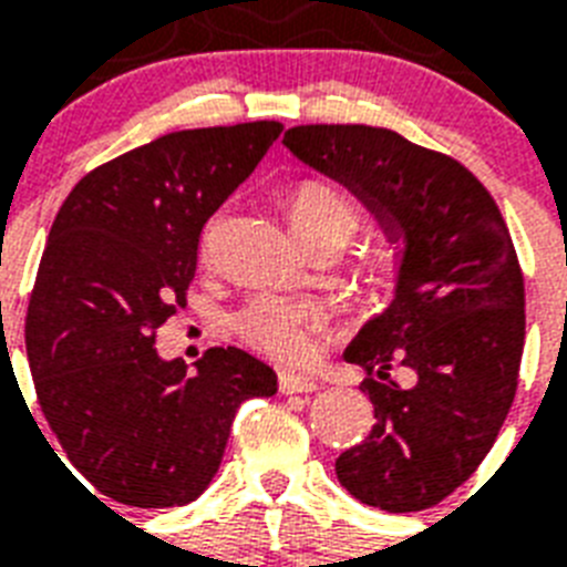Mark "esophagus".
<instances>
[{
    "instance_id": "34e87169",
    "label": "esophagus",
    "mask_w": 567,
    "mask_h": 567,
    "mask_svg": "<svg viewBox=\"0 0 567 567\" xmlns=\"http://www.w3.org/2000/svg\"><path fill=\"white\" fill-rule=\"evenodd\" d=\"M279 391L282 394H309V391H318V382L311 377H300V373H279Z\"/></svg>"
}]
</instances>
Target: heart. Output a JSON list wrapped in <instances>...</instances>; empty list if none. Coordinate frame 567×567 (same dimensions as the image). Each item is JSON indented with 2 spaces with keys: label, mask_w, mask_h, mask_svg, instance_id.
<instances>
[{
  "label": "heart",
  "mask_w": 567,
  "mask_h": 567,
  "mask_svg": "<svg viewBox=\"0 0 567 567\" xmlns=\"http://www.w3.org/2000/svg\"><path fill=\"white\" fill-rule=\"evenodd\" d=\"M288 214L293 229L315 244L327 235L350 238L362 220L359 203L341 185L327 179H306L288 196ZM217 220L205 229V247L212 244ZM329 320V306L318 297H285V293H258L235 315L231 327L244 344L270 355L282 364H300L311 355L315 332Z\"/></svg>",
  "instance_id": "b5f03b06"
}]
</instances>
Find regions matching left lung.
I'll use <instances>...</instances> for the list:
<instances>
[{"mask_svg": "<svg viewBox=\"0 0 567 567\" xmlns=\"http://www.w3.org/2000/svg\"><path fill=\"white\" fill-rule=\"evenodd\" d=\"M285 146L403 244L394 300L344 350L368 371L377 423L338 456V483L377 509H430L480 467L518 388L527 318L506 220L465 164L391 128L293 126Z\"/></svg>", "mask_w": 567, "mask_h": 567, "instance_id": "left-lung-1", "label": "left lung"}]
</instances>
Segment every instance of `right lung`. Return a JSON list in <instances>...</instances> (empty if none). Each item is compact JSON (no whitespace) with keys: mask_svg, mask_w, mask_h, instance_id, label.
<instances>
[{"mask_svg":"<svg viewBox=\"0 0 567 567\" xmlns=\"http://www.w3.org/2000/svg\"><path fill=\"white\" fill-rule=\"evenodd\" d=\"M279 132L258 120L155 137L87 173L52 223L25 315L34 391L66 458L123 506L196 501L238 405L276 394L274 368L238 347L205 350L196 373L164 362L155 329L185 306L205 220Z\"/></svg>","mask_w":567,"mask_h":567,"instance_id":"right-lung-1","label":"right lung"}]
</instances>
